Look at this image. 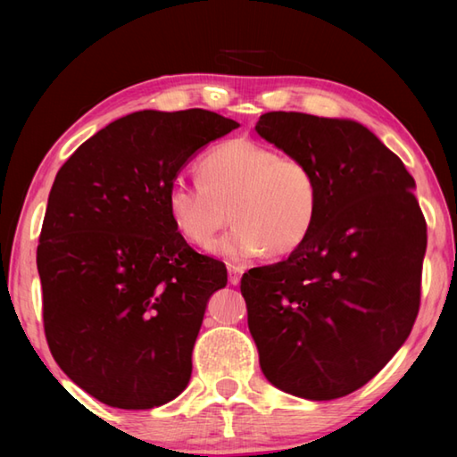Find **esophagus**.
Instances as JSON below:
<instances>
[{"instance_id":"1","label":"esophagus","mask_w":457,"mask_h":457,"mask_svg":"<svg viewBox=\"0 0 457 457\" xmlns=\"http://www.w3.org/2000/svg\"><path fill=\"white\" fill-rule=\"evenodd\" d=\"M244 270H245V267H241V265H228L229 283H231V285H239V280H241V275H244Z\"/></svg>"}]
</instances>
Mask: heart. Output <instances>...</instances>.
Returning a JSON list of instances; mask_svg holds the SVG:
<instances>
[{
    "instance_id": "obj_1",
    "label": "heart",
    "mask_w": 457,
    "mask_h": 457,
    "mask_svg": "<svg viewBox=\"0 0 457 457\" xmlns=\"http://www.w3.org/2000/svg\"><path fill=\"white\" fill-rule=\"evenodd\" d=\"M200 182H174L167 210L177 234L210 249L228 221L236 228L216 251L236 263L263 255H288L316 228L322 192L303 159L280 154L251 139H228L198 162Z\"/></svg>"
}]
</instances>
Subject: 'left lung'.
Instances as JSON below:
<instances>
[{"mask_svg": "<svg viewBox=\"0 0 457 457\" xmlns=\"http://www.w3.org/2000/svg\"><path fill=\"white\" fill-rule=\"evenodd\" d=\"M257 133L316 172L306 244L241 277L261 371L310 401L345 396L406 342L420 308L426 220L403 161L352 120L269 112Z\"/></svg>", "mask_w": 457, "mask_h": 457, "instance_id": "obj_1", "label": "left lung"}]
</instances>
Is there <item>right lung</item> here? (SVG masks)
Segmentation results:
<instances>
[{
    "instance_id": "right-lung-1",
    "label": "right lung",
    "mask_w": 457,
    "mask_h": 457,
    "mask_svg": "<svg viewBox=\"0 0 457 457\" xmlns=\"http://www.w3.org/2000/svg\"><path fill=\"white\" fill-rule=\"evenodd\" d=\"M236 128L198 108L135 112L56 172L37 247L45 336L58 367L104 404L153 409L187 389L228 270L177 234L167 196L184 162Z\"/></svg>"
}]
</instances>
